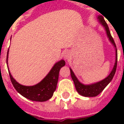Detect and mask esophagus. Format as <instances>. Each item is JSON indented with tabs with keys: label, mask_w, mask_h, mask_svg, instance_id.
I'll return each mask as SVG.
<instances>
[{
	"label": "esophagus",
	"mask_w": 124,
	"mask_h": 124,
	"mask_svg": "<svg viewBox=\"0 0 124 124\" xmlns=\"http://www.w3.org/2000/svg\"><path fill=\"white\" fill-rule=\"evenodd\" d=\"M64 57L65 60H69L70 58V54L68 53V52H65L64 55Z\"/></svg>",
	"instance_id": "obj_1"
}]
</instances>
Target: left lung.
<instances>
[{"label": "left lung", "instance_id": "1", "mask_svg": "<svg viewBox=\"0 0 124 124\" xmlns=\"http://www.w3.org/2000/svg\"><path fill=\"white\" fill-rule=\"evenodd\" d=\"M98 18L99 22L101 23V24L103 25V26L105 28V30L106 31L107 36L109 38V41L111 42V43L115 47V49H116V62H115L114 66V68L112 69V72H110L108 76H107L105 79L102 80L101 81H100L98 82L89 84V85H84L83 84L80 82V81L78 80V78H76L74 73L73 72L71 68H70L71 77L72 78V80L74 81V85H75L76 90H77L79 94H80V95L83 96H85V97H94V96H98V94L101 93V92L104 90V89L108 86V84L112 81L114 76L115 73H116V68H117V52L114 40V39L112 38L111 34H110L108 26L107 23H106V21L104 20V17L102 16H98Z\"/></svg>", "mask_w": 124, "mask_h": 124}]
</instances>
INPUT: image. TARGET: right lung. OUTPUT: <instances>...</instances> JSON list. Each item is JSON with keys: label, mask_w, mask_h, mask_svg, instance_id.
I'll list each match as a JSON object with an SVG mask.
<instances>
[{"label": "right lung", "mask_w": 124, "mask_h": 124, "mask_svg": "<svg viewBox=\"0 0 124 124\" xmlns=\"http://www.w3.org/2000/svg\"><path fill=\"white\" fill-rule=\"evenodd\" d=\"M8 50L7 52V64H8ZM65 64L64 60H61L59 62H56L50 72L40 82L32 86H23L18 83L13 78L10 71H8V73L12 85L16 90L22 96L32 101H45L51 98L53 96V93L56 89L60 70L64 66Z\"/></svg>", "instance_id": "right-lung-1"}]
</instances>
